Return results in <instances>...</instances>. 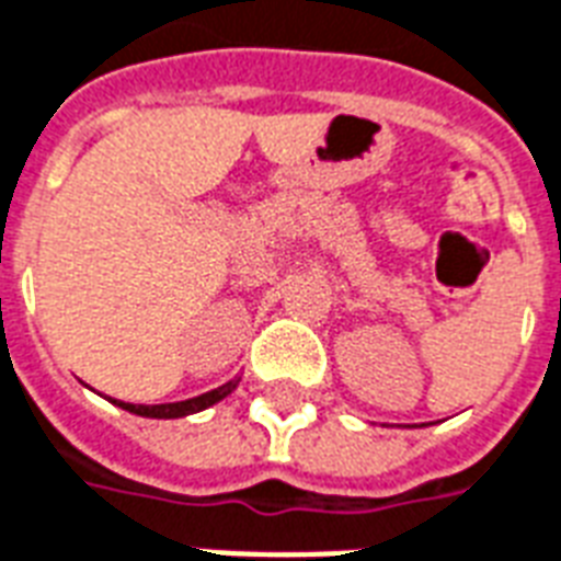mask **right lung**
Returning <instances> with one entry per match:
<instances>
[{"mask_svg":"<svg viewBox=\"0 0 561 561\" xmlns=\"http://www.w3.org/2000/svg\"><path fill=\"white\" fill-rule=\"evenodd\" d=\"M236 385L239 381H227V385L216 387V390H209V393H201L195 399H185V402H168V405H133V402H121L115 399L117 408H124L129 414H138V416H153V420H176V416H188V414H197V411H204V408L216 405L221 402L227 393H233Z\"/></svg>","mask_w":561,"mask_h":561,"instance_id":"1","label":"right lung"}]
</instances>
